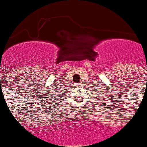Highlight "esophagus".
I'll return each mask as SVG.
<instances>
[{
  "label": "esophagus",
  "mask_w": 147,
  "mask_h": 147,
  "mask_svg": "<svg viewBox=\"0 0 147 147\" xmlns=\"http://www.w3.org/2000/svg\"><path fill=\"white\" fill-rule=\"evenodd\" d=\"M74 84V86H79V85H80V84H77V83H76V84Z\"/></svg>",
  "instance_id": "obj_1"
}]
</instances>
